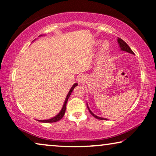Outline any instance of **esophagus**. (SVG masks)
<instances>
[{
  "label": "esophagus",
  "mask_w": 156,
  "mask_h": 156,
  "mask_svg": "<svg viewBox=\"0 0 156 156\" xmlns=\"http://www.w3.org/2000/svg\"><path fill=\"white\" fill-rule=\"evenodd\" d=\"M85 80H86V77H85V76L84 75H81L80 76V77H79V81H80V82H84Z\"/></svg>",
  "instance_id": "obj_1"
}]
</instances>
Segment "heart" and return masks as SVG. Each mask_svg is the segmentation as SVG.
<instances>
[{
    "label": "heart",
    "instance_id": "obj_1",
    "mask_svg": "<svg viewBox=\"0 0 156 156\" xmlns=\"http://www.w3.org/2000/svg\"><path fill=\"white\" fill-rule=\"evenodd\" d=\"M108 48H109V44H108L107 42H104L101 45V52H106V51L108 50Z\"/></svg>",
    "mask_w": 156,
    "mask_h": 156
}]
</instances>
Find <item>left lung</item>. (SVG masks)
Segmentation results:
<instances>
[{"label":"left lung","instance_id":"obj_1","mask_svg":"<svg viewBox=\"0 0 156 156\" xmlns=\"http://www.w3.org/2000/svg\"><path fill=\"white\" fill-rule=\"evenodd\" d=\"M118 42H119V46H120V48H121V50H123V51H126V52H129V53H131V54H134L133 51L131 50V49L129 48V46L128 45V44H127L126 43V42H125L124 41H123V40L122 39H121V38H119H119H118ZM87 108H88V109H89V112H90V114H91V115H92V116H93L94 117H95L96 119H100V120H105V119H104V118H101V117H99V116H96V115L94 114L93 113L91 112L90 109H89L88 106H87Z\"/></svg>","mask_w":156,"mask_h":156}]
</instances>
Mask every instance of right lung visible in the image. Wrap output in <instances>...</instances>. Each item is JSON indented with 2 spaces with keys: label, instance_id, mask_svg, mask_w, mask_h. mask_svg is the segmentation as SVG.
Instances as JSON below:
<instances>
[{
  "label": "right lung",
  "instance_id": "right-lung-1",
  "mask_svg": "<svg viewBox=\"0 0 156 156\" xmlns=\"http://www.w3.org/2000/svg\"><path fill=\"white\" fill-rule=\"evenodd\" d=\"M76 86H77V84H76H76H74L73 86H72L71 89H70V91H69V93H68L67 97H66L65 104H64L63 107H62V108L61 112H59V114H57L56 116H55L54 118L48 119V120H43V121L40 120L39 121H40V122H43V123H53V122H56V121H58L60 120V119L64 116V115H65V111H66V106H67V102L68 101V99H69V96H70V94H71L72 91H73V89H74V87H76Z\"/></svg>",
  "mask_w": 156,
  "mask_h": 156
}]
</instances>
